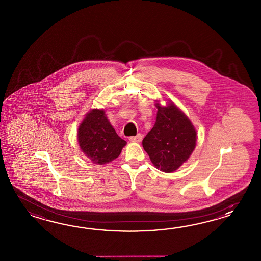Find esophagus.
<instances>
[{
  "mask_svg": "<svg viewBox=\"0 0 261 261\" xmlns=\"http://www.w3.org/2000/svg\"><path fill=\"white\" fill-rule=\"evenodd\" d=\"M128 140L133 143H140L142 141V134L138 133L136 136H130Z\"/></svg>",
  "mask_w": 261,
  "mask_h": 261,
  "instance_id": "esophagus-1",
  "label": "esophagus"
}]
</instances>
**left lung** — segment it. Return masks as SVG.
I'll return each mask as SVG.
<instances>
[{
	"mask_svg": "<svg viewBox=\"0 0 261 261\" xmlns=\"http://www.w3.org/2000/svg\"><path fill=\"white\" fill-rule=\"evenodd\" d=\"M158 108L155 125L143 140L154 166L164 172L176 171L194 151L197 132L189 117L173 102Z\"/></svg>",
	"mask_w": 261,
	"mask_h": 261,
	"instance_id": "obj_1",
	"label": "left lung"
}]
</instances>
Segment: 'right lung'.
I'll return each mask as SVG.
<instances>
[{"instance_id":"obj_1","label":"right lung","mask_w":261,"mask_h":261,"mask_svg":"<svg viewBox=\"0 0 261 261\" xmlns=\"http://www.w3.org/2000/svg\"><path fill=\"white\" fill-rule=\"evenodd\" d=\"M80 149L95 164L102 165L120 155L127 142L117 135L103 109L89 111L78 127Z\"/></svg>"}]
</instances>
